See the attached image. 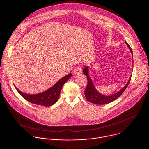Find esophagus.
Returning <instances> with one entry per match:
<instances>
[{
  "label": "esophagus",
  "mask_w": 149,
  "mask_h": 149,
  "mask_svg": "<svg viewBox=\"0 0 149 149\" xmlns=\"http://www.w3.org/2000/svg\"><path fill=\"white\" fill-rule=\"evenodd\" d=\"M82 69L80 68H79V67L76 68L75 69V70H74V74H75V75L81 74H82Z\"/></svg>",
  "instance_id": "34e87169"
}]
</instances>
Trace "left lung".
<instances>
[{
	"mask_svg": "<svg viewBox=\"0 0 149 149\" xmlns=\"http://www.w3.org/2000/svg\"><path fill=\"white\" fill-rule=\"evenodd\" d=\"M125 44H127V45L128 46L129 48L130 49L132 55H133V52L132 50L131 47H130V45L127 44V42H125ZM88 67H85L83 70V72L84 74L87 76V87L86 88V90L84 91L85 93V96H86L87 100L90 101L91 103L95 104H98V105H103V104H109L111 102H113V101L116 100L117 98H118L123 93V92L125 91V90L126 89V88L127 87V86H129V82L130 81L131 79V77L130 78L129 81L127 82V83L125 84V86L121 89L119 91H118L117 93L111 95H104L101 94H100V93H98L97 90L95 89L94 84L89 76V72H88Z\"/></svg>",
	"mask_w": 149,
	"mask_h": 149,
	"instance_id": "obj_1",
	"label": "left lung"
}]
</instances>
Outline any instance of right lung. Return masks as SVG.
Masks as SVG:
<instances>
[{"instance_id": "1", "label": "right lung", "mask_w": 149, "mask_h": 149, "mask_svg": "<svg viewBox=\"0 0 149 149\" xmlns=\"http://www.w3.org/2000/svg\"><path fill=\"white\" fill-rule=\"evenodd\" d=\"M71 76V74L65 75L59 79L48 90L37 94H28L24 93L19 90L15 86V87L21 96L29 102L39 105L51 106L56 102V101L58 100L62 86Z\"/></svg>"}]
</instances>
